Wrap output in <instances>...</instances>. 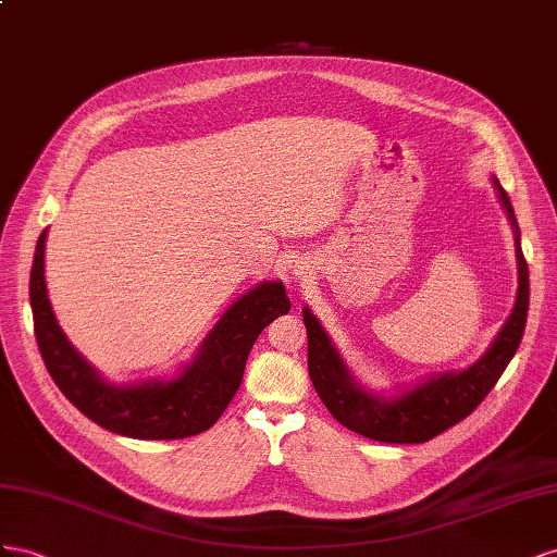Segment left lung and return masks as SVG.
Segmentation results:
<instances>
[{"instance_id": "8db88e82", "label": "left lung", "mask_w": 557, "mask_h": 557, "mask_svg": "<svg viewBox=\"0 0 557 557\" xmlns=\"http://www.w3.org/2000/svg\"><path fill=\"white\" fill-rule=\"evenodd\" d=\"M495 186L508 219H511L518 233L511 200L504 194L499 182H495ZM516 249L520 273L516 308L485 357H481L471 369L462 373H443L432 377L429 383L401 394L394 401L375 399L373 394H367L352 383V377H349L345 363L341 361L336 347L331 345L320 322L308 310H304V322L308 329L310 380L331 416L343 426L352 429V432L383 443H424L471 416L490 394V389L497 385L508 361L516 355L522 333H525L530 308V270L525 257H522L518 237Z\"/></svg>"}]
</instances>
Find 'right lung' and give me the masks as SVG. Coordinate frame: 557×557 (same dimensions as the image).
<instances>
[{
	"instance_id": "right-lung-1",
	"label": "right lung",
	"mask_w": 557,
	"mask_h": 557,
	"mask_svg": "<svg viewBox=\"0 0 557 557\" xmlns=\"http://www.w3.org/2000/svg\"><path fill=\"white\" fill-rule=\"evenodd\" d=\"M46 231L39 235L29 273V304L41 359L60 392L88 420L109 432L172 441L210 429L243 383L245 363L259 333L292 304L282 282H265L237 300L202 343L198 359L170 383L111 387L76 355L60 331L44 280Z\"/></svg>"
}]
</instances>
